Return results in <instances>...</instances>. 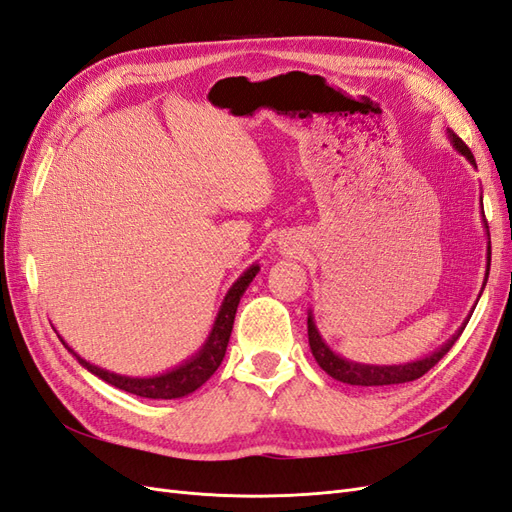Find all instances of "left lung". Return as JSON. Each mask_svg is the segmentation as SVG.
<instances>
[{
	"label": "left lung",
	"instance_id": "8db88e82",
	"mask_svg": "<svg viewBox=\"0 0 512 512\" xmlns=\"http://www.w3.org/2000/svg\"><path fill=\"white\" fill-rule=\"evenodd\" d=\"M450 140L454 144V149L461 155H465L469 164L476 166L474 153L469 151L467 144L461 138H458L454 131H450ZM482 216H484V209H482ZM484 222H487V220H484ZM489 266H491V240H489V246H487V277H484V281L489 279ZM482 290H484V285H482ZM467 322L469 320H465L461 329H458L439 350L432 352V355H428L426 359L413 361V363H404V365H363V363H355V361H348L344 357L335 355V352L329 346H326L324 339L320 337V333L316 329V322H313L311 311H309V318H307V335H309V346H311L313 357H316L320 368L329 376H333L335 381H342V383H348V385H359V387H385V385H400V383L417 381V378L424 376L430 368H435V365L445 355H448L456 339L461 337Z\"/></svg>",
	"mask_w": 512,
	"mask_h": 512
}]
</instances>
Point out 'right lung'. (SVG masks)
<instances>
[{"instance_id": "1", "label": "right lung", "mask_w": 512, "mask_h": 512, "mask_svg": "<svg viewBox=\"0 0 512 512\" xmlns=\"http://www.w3.org/2000/svg\"><path fill=\"white\" fill-rule=\"evenodd\" d=\"M257 272H259V266L253 264L242 274L238 281L231 285V290L227 292L225 300H222L216 322L212 326V333H209L203 348L196 352L192 359H188L186 363H181L179 368L164 372L160 376L131 378V376H121V374L108 372V370L97 368V365L82 359L80 355H77V352H73V348L67 346V342H64L62 337H60V342L64 344V348H67L77 361H80L82 368H86L88 372H93L95 376L101 378V381H106L108 385H114L116 389H123L127 393H134V396L151 398V400L183 398V396H188V393L199 389L207 381V378L218 370V365L222 363V359H225L227 344H229V337H231V331H233L235 311H238L240 298L246 292L248 283L255 279Z\"/></svg>"}]
</instances>
